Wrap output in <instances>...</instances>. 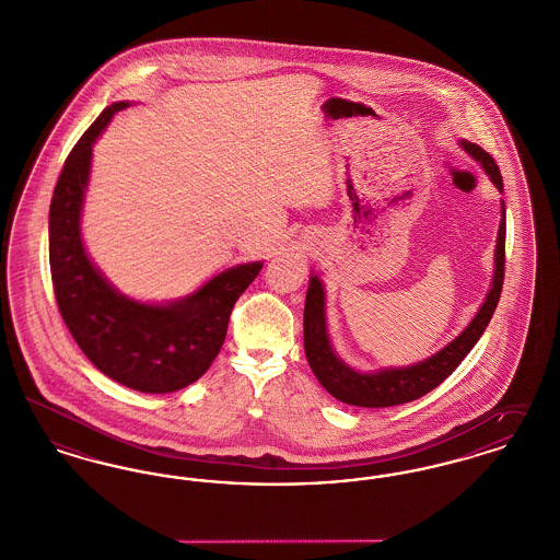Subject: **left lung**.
I'll return each instance as SVG.
<instances>
[{"label": "left lung", "instance_id": "obj_1", "mask_svg": "<svg viewBox=\"0 0 560 560\" xmlns=\"http://www.w3.org/2000/svg\"><path fill=\"white\" fill-rule=\"evenodd\" d=\"M459 148L485 168L487 177L491 178V183L503 194V183H501L500 168L495 160L485 149L474 145L470 141H459ZM495 242L498 244H495V266H493L491 289L485 296L482 305L478 307L476 316L471 318V323L442 350L409 366H389V369L364 373V371H355L348 362H343L332 350V343L328 337L323 280L316 273H312L307 296H305V312H303V346H305L307 362L316 380L323 383L324 389L346 405L364 407V409H383V407H396V405L417 400L423 394L432 392L436 385H441L470 353L476 341L482 337L485 328L491 323L493 312L498 307L501 284H503V264H505L503 200H501L500 232Z\"/></svg>", "mask_w": 560, "mask_h": 560}]
</instances>
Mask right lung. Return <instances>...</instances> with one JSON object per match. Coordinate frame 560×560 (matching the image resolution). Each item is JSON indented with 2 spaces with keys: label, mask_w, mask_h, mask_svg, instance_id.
Segmentation results:
<instances>
[{
  "label": "right lung",
  "mask_w": 560,
  "mask_h": 560,
  "mask_svg": "<svg viewBox=\"0 0 560 560\" xmlns=\"http://www.w3.org/2000/svg\"><path fill=\"white\" fill-rule=\"evenodd\" d=\"M126 107L128 101L109 105L65 160L50 205V273L60 316L90 362L130 389L168 394L207 373L225 341L240 294L264 261L230 267L198 291L166 303L119 293L92 264L82 240L92 145Z\"/></svg>",
  "instance_id": "right-lung-1"
}]
</instances>
